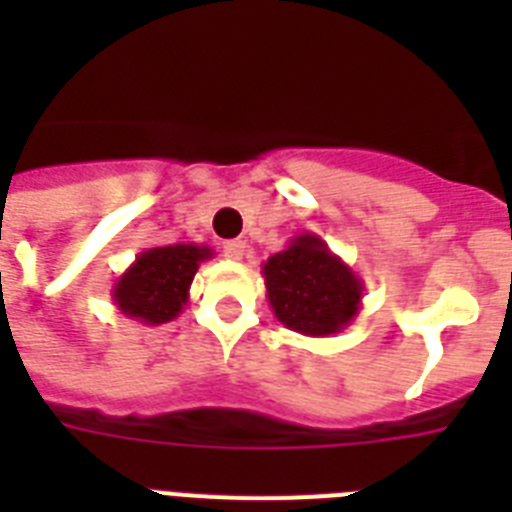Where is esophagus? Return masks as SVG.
Returning <instances> with one entry per match:
<instances>
[{
  "label": "esophagus",
  "mask_w": 512,
  "mask_h": 512,
  "mask_svg": "<svg viewBox=\"0 0 512 512\" xmlns=\"http://www.w3.org/2000/svg\"><path fill=\"white\" fill-rule=\"evenodd\" d=\"M223 255L228 257V260H244V255H247V244H244V241H239V239L225 241Z\"/></svg>",
  "instance_id": "1"
}]
</instances>
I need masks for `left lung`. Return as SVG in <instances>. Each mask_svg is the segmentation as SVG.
I'll use <instances>...</instances> for the list:
<instances>
[{"instance_id":"obj_1","label":"left lung","mask_w":512,"mask_h":512,"mask_svg":"<svg viewBox=\"0 0 512 512\" xmlns=\"http://www.w3.org/2000/svg\"><path fill=\"white\" fill-rule=\"evenodd\" d=\"M263 279L273 316L292 332L308 337L337 335L358 316L364 281L319 233L292 236L263 263Z\"/></svg>"}]
</instances>
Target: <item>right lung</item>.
I'll list each match as a JSON object with an SVG mask.
<instances>
[{
    "label": "right lung",
    "instance_id": "1",
    "mask_svg": "<svg viewBox=\"0 0 512 512\" xmlns=\"http://www.w3.org/2000/svg\"><path fill=\"white\" fill-rule=\"evenodd\" d=\"M215 255L207 244L151 247L116 279L111 300L127 319L159 327L177 319L188 305V289L204 260Z\"/></svg>",
    "mask_w": 512,
    "mask_h": 512
}]
</instances>
